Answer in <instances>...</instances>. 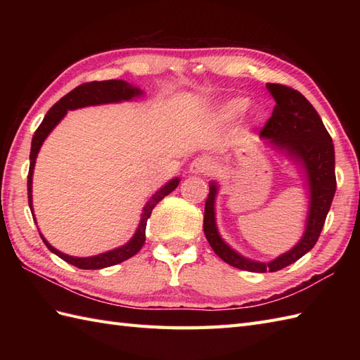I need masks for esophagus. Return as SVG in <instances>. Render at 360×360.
<instances>
[{
	"label": "esophagus",
	"instance_id": "34e87169",
	"mask_svg": "<svg viewBox=\"0 0 360 360\" xmlns=\"http://www.w3.org/2000/svg\"><path fill=\"white\" fill-rule=\"evenodd\" d=\"M212 170V164L207 158H196L190 164V173L193 174H207Z\"/></svg>",
	"mask_w": 360,
	"mask_h": 360
}]
</instances>
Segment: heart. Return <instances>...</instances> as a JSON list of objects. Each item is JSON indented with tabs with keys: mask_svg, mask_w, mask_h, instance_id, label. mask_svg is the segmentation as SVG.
I'll return each mask as SVG.
<instances>
[{
	"mask_svg": "<svg viewBox=\"0 0 360 360\" xmlns=\"http://www.w3.org/2000/svg\"><path fill=\"white\" fill-rule=\"evenodd\" d=\"M249 108V101L243 97H236L227 101L224 105L219 106V110L217 112L218 119L221 120H232L235 117L241 116V114Z\"/></svg>",
	"mask_w": 360,
	"mask_h": 360,
	"instance_id": "obj_1",
	"label": "heart"
}]
</instances>
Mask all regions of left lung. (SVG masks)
Masks as SVG:
<instances>
[{
	"label": "left lung",
	"instance_id": "8db88e82",
	"mask_svg": "<svg viewBox=\"0 0 360 360\" xmlns=\"http://www.w3.org/2000/svg\"><path fill=\"white\" fill-rule=\"evenodd\" d=\"M266 86L275 98V106L272 116L266 122L259 136L285 153L288 158L297 160L307 173L309 212L302 240L286 254L277 257L269 263L254 262V259L240 255L224 243L218 232L215 221L218 184L215 181H212L209 186L210 192L205 200L202 226L205 238L213 252L223 262L243 271L262 274L267 271H280L283 267L295 263L298 258L308 254L316 246L335 193L334 145L314 106L302 93L292 88L278 85V83H267Z\"/></svg>",
	"mask_w": 360,
	"mask_h": 360
}]
</instances>
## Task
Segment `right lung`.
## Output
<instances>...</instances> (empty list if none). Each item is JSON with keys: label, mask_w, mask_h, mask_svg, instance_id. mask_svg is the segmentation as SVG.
<instances>
[{"label": "right lung", "mask_w": 360, "mask_h": 360, "mask_svg": "<svg viewBox=\"0 0 360 360\" xmlns=\"http://www.w3.org/2000/svg\"><path fill=\"white\" fill-rule=\"evenodd\" d=\"M143 94V91L136 88L133 85H129L125 80H103V82H89V83H83V85L74 88L71 93H68L65 97L60 98V101L52 106V108L46 114L40 127L37 128V131L32 137V145H30V165H29V174H27V198H29V207L30 212L32 210V174H34V167H35V160L37 155L40 151L41 145L44 142L46 137L49 136L56 125L62 120L66 112L70 110H77L83 108V106H89V105H102V103H112V102H122V101H131L134 97H139ZM178 178L172 179L170 182L159 188L158 192L153 195L150 200L147 201L142 212L141 217V223L139 227H137L136 233L133 235V238L129 240L124 246H120L117 249H112L105 252V254H98L94 257H71L66 255L63 252L57 250L56 248H52L51 244L44 240V236L40 233L43 243L46 244L51 252H53L57 257L65 259L66 263H70L72 266H77L79 269H103V267H110L114 264H119L125 259L131 258L136 255L137 252L141 250L145 243V227H147V221L151 215L155 205L164 200L167 195H170L173 190L178 187L179 184ZM34 217V215H32ZM35 221V217H34Z\"/></svg>", "instance_id": "1"}]
</instances>
